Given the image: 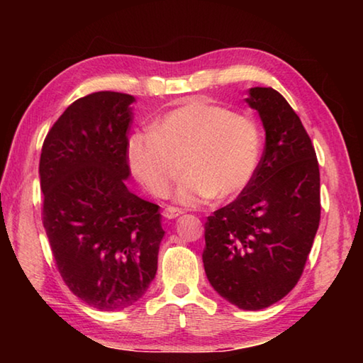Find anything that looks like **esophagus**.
Here are the masks:
<instances>
[{
    "mask_svg": "<svg viewBox=\"0 0 363 363\" xmlns=\"http://www.w3.org/2000/svg\"><path fill=\"white\" fill-rule=\"evenodd\" d=\"M184 211L181 210V208H176V206H168V208H164V211H163V216L167 218V219H174V218H177V216H181Z\"/></svg>",
    "mask_w": 363,
    "mask_h": 363,
    "instance_id": "1",
    "label": "esophagus"
}]
</instances>
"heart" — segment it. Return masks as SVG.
<instances>
[{
  "mask_svg": "<svg viewBox=\"0 0 363 363\" xmlns=\"http://www.w3.org/2000/svg\"><path fill=\"white\" fill-rule=\"evenodd\" d=\"M262 139L248 115L201 97L189 99L133 134L128 162L155 196H167L182 168L176 200L195 206L211 196L225 200L248 186L261 158Z\"/></svg>",
  "mask_w": 363,
  "mask_h": 363,
  "instance_id": "b5f03b06",
  "label": "heart"
}]
</instances>
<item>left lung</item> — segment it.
I'll use <instances>...</instances> for the list:
<instances>
[{
  "label": "left lung",
  "instance_id": "obj_1",
  "mask_svg": "<svg viewBox=\"0 0 363 363\" xmlns=\"http://www.w3.org/2000/svg\"><path fill=\"white\" fill-rule=\"evenodd\" d=\"M266 145L242 194L205 223L203 266L220 296L259 311L290 293L303 275L320 223L315 149L296 112L272 88H251Z\"/></svg>",
  "mask_w": 363,
  "mask_h": 363
}]
</instances>
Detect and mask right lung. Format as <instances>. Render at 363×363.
I'll return each instance as SVG.
<instances>
[{"label":"right lung","instance_id":"add662e5","mask_svg":"<svg viewBox=\"0 0 363 363\" xmlns=\"http://www.w3.org/2000/svg\"><path fill=\"white\" fill-rule=\"evenodd\" d=\"M134 97L99 91L79 97L43 143V225L60 277L101 311H121L147 291L164 235L160 206L128 190Z\"/></svg>","mask_w":363,"mask_h":363}]
</instances>
